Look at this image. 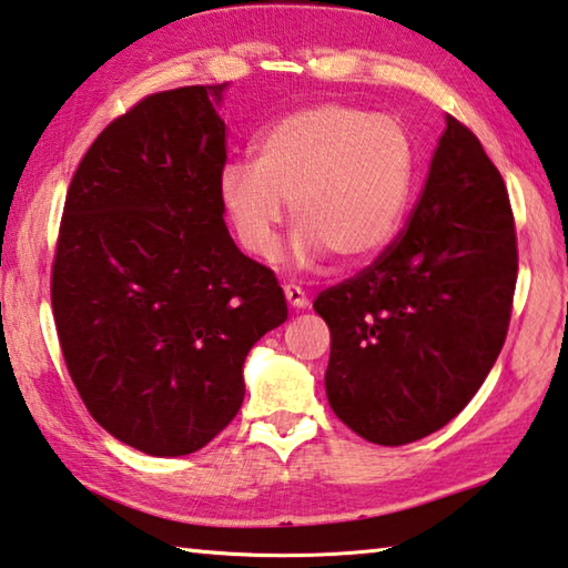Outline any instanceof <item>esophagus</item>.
Listing matches in <instances>:
<instances>
[{"label": "esophagus", "instance_id": "34e87169", "mask_svg": "<svg viewBox=\"0 0 568 568\" xmlns=\"http://www.w3.org/2000/svg\"><path fill=\"white\" fill-rule=\"evenodd\" d=\"M284 296H286V302H290V306H294V310H304V306H310V300H306L302 286H296V284H284Z\"/></svg>", "mask_w": 568, "mask_h": 568}]
</instances>
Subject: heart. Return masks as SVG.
Returning a JSON list of instances; mask_svg holds the SVG:
<instances>
[{
  "label": "heart",
  "instance_id": "obj_1",
  "mask_svg": "<svg viewBox=\"0 0 568 568\" xmlns=\"http://www.w3.org/2000/svg\"><path fill=\"white\" fill-rule=\"evenodd\" d=\"M413 183L415 145L397 118L322 102L268 125L254 163L221 171L219 196L248 254H276L292 203L304 254L329 248L342 262H362L395 239Z\"/></svg>",
  "mask_w": 568,
  "mask_h": 568
}]
</instances>
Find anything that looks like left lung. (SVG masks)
Returning <instances> with one entry per match:
<instances>
[{
    "instance_id": "left-lung-1",
    "label": "left lung",
    "mask_w": 568,
    "mask_h": 568,
    "mask_svg": "<svg viewBox=\"0 0 568 568\" xmlns=\"http://www.w3.org/2000/svg\"><path fill=\"white\" fill-rule=\"evenodd\" d=\"M518 276L506 183L468 125L445 133L405 229L359 274L324 290V375L359 438L405 445L448 425L504 347Z\"/></svg>"
}]
</instances>
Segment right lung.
Here are the masks:
<instances>
[{
  "label": "right lung",
  "instance_id": "1",
  "mask_svg": "<svg viewBox=\"0 0 568 568\" xmlns=\"http://www.w3.org/2000/svg\"><path fill=\"white\" fill-rule=\"evenodd\" d=\"M223 85L155 92L90 145L52 258L60 349L88 413L148 455L201 450L244 403V359L286 320L274 272L223 223Z\"/></svg>",
  "mask_w": 568,
  "mask_h": 568
}]
</instances>
